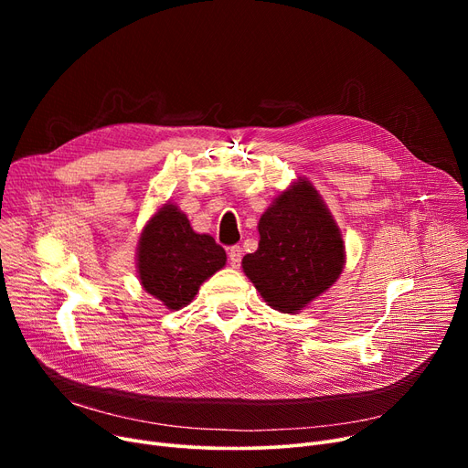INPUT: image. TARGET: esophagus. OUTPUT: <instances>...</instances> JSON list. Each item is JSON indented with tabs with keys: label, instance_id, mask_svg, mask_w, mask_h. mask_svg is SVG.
Wrapping results in <instances>:
<instances>
[{
	"label": "esophagus",
	"instance_id": "obj_1",
	"mask_svg": "<svg viewBox=\"0 0 468 468\" xmlns=\"http://www.w3.org/2000/svg\"><path fill=\"white\" fill-rule=\"evenodd\" d=\"M229 261L233 267H239L242 261V249L240 247H231L229 249Z\"/></svg>",
	"mask_w": 468,
	"mask_h": 468
}]
</instances>
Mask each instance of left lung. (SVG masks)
Wrapping results in <instances>:
<instances>
[{
    "mask_svg": "<svg viewBox=\"0 0 468 468\" xmlns=\"http://www.w3.org/2000/svg\"><path fill=\"white\" fill-rule=\"evenodd\" d=\"M258 231V250L242 258V269L273 309L298 313L337 281L346 263L343 239L309 182L281 193Z\"/></svg>",
    "mask_w": 468,
    "mask_h": 468,
    "instance_id": "left-lung-1",
    "label": "left lung"
}]
</instances>
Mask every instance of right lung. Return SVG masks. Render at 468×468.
<instances>
[{
  "label": "right lung",
  "instance_id": "right-lung-1",
  "mask_svg": "<svg viewBox=\"0 0 468 468\" xmlns=\"http://www.w3.org/2000/svg\"><path fill=\"white\" fill-rule=\"evenodd\" d=\"M224 265L226 250L210 235L195 233L175 205H165L147 221L138 242L140 282L168 309L187 305Z\"/></svg>",
  "mask_w": 468,
  "mask_h": 468
}]
</instances>
